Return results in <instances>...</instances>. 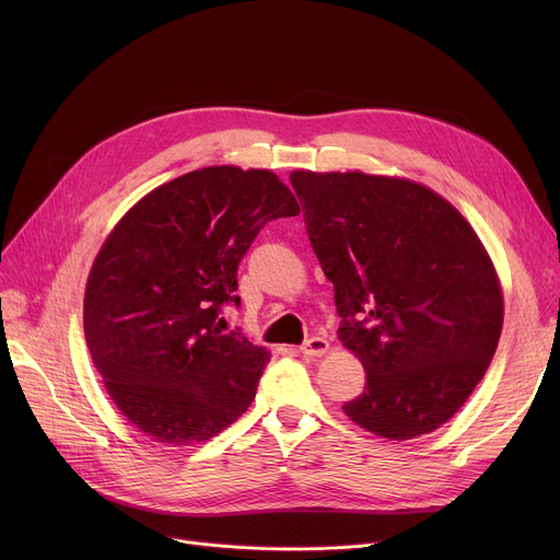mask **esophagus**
Here are the masks:
<instances>
[{"label": "esophagus", "instance_id": "1", "mask_svg": "<svg viewBox=\"0 0 560 560\" xmlns=\"http://www.w3.org/2000/svg\"><path fill=\"white\" fill-rule=\"evenodd\" d=\"M300 351L304 357H313V359H319V357H325L327 351H329V340H325V338H319V336H313V338H308L302 347H300Z\"/></svg>", "mask_w": 560, "mask_h": 560}]
</instances>
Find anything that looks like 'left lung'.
<instances>
[{
    "label": "left lung",
    "instance_id": "8db88e82",
    "mask_svg": "<svg viewBox=\"0 0 560 560\" xmlns=\"http://www.w3.org/2000/svg\"><path fill=\"white\" fill-rule=\"evenodd\" d=\"M290 184L334 283L338 340L365 368L345 416L390 440L443 427L483 378L504 325L502 283L477 231L401 176L295 170Z\"/></svg>",
    "mask_w": 560,
    "mask_h": 560
}]
</instances>
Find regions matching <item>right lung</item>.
<instances>
[{
	"instance_id": "1",
	"label": "right lung",
	"mask_w": 560,
	"mask_h": 560,
	"mask_svg": "<svg viewBox=\"0 0 560 560\" xmlns=\"http://www.w3.org/2000/svg\"><path fill=\"white\" fill-rule=\"evenodd\" d=\"M300 213L270 170L211 165L154 188L113 226L83 298V334L120 413L165 445L203 443L256 397L270 351L224 334L258 231Z\"/></svg>"
}]
</instances>
